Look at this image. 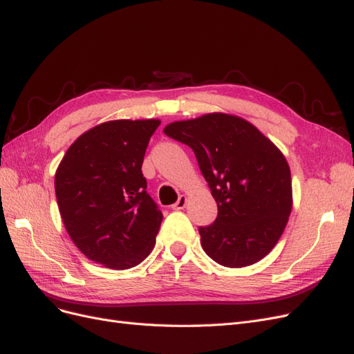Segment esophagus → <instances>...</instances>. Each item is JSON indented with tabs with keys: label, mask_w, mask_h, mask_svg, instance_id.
Returning a JSON list of instances; mask_svg holds the SVG:
<instances>
[{
	"label": "esophagus",
	"mask_w": 354,
	"mask_h": 354,
	"mask_svg": "<svg viewBox=\"0 0 354 354\" xmlns=\"http://www.w3.org/2000/svg\"><path fill=\"white\" fill-rule=\"evenodd\" d=\"M187 205V196L186 195H180L178 201L173 205V209H185Z\"/></svg>",
	"instance_id": "1"
}]
</instances>
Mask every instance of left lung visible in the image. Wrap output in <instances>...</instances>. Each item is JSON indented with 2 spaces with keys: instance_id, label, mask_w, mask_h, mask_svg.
Segmentation results:
<instances>
[{
  "instance_id": "1",
  "label": "left lung",
  "mask_w": 354,
  "mask_h": 354,
  "mask_svg": "<svg viewBox=\"0 0 354 354\" xmlns=\"http://www.w3.org/2000/svg\"><path fill=\"white\" fill-rule=\"evenodd\" d=\"M164 133L194 149L217 202L216 221L199 227L203 251L233 269L264 259L292 209L291 169L283 153L255 125L230 113L171 122Z\"/></svg>"
}]
</instances>
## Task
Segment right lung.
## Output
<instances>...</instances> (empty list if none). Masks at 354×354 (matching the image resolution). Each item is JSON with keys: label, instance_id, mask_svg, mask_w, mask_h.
<instances>
[{"label": "right lung", "instance_id": "add662e5", "mask_svg": "<svg viewBox=\"0 0 354 354\" xmlns=\"http://www.w3.org/2000/svg\"><path fill=\"white\" fill-rule=\"evenodd\" d=\"M159 120H115L82 133L62 158L55 189L77 248L108 269L125 270L151 254L162 212L146 192V147Z\"/></svg>", "mask_w": 354, "mask_h": 354}]
</instances>
